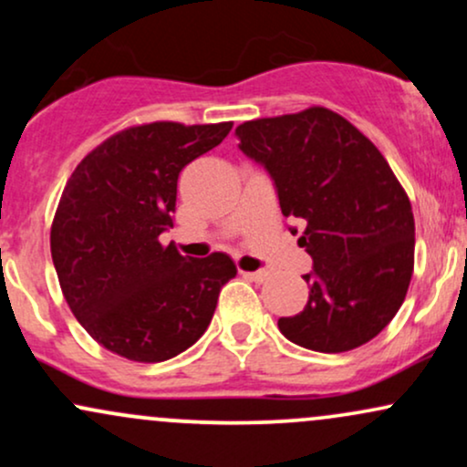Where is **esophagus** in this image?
I'll return each instance as SVG.
<instances>
[{"mask_svg": "<svg viewBox=\"0 0 467 467\" xmlns=\"http://www.w3.org/2000/svg\"><path fill=\"white\" fill-rule=\"evenodd\" d=\"M248 281H254V283H264L267 278V272L265 270H259V272H241Z\"/></svg>", "mask_w": 467, "mask_h": 467, "instance_id": "esophagus-1", "label": "esophagus"}]
</instances>
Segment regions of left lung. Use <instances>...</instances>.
I'll return each mask as SVG.
<instances>
[{
  "label": "left lung",
  "mask_w": 467,
  "mask_h": 467,
  "mask_svg": "<svg viewBox=\"0 0 467 467\" xmlns=\"http://www.w3.org/2000/svg\"><path fill=\"white\" fill-rule=\"evenodd\" d=\"M234 136L275 182L283 215L303 223L298 245L314 261L309 301L278 318L281 334L320 353L373 340L404 303L415 261L410 202L384 155L325 107L244 122Z\"/></svg>",
  "instance_id": "left-lung-1"
}]
</instances>
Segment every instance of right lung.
Listing matches in <instances>:
<instances>
[{"label": "right lung", "mask_w": 467, "mask_h": 467, "mask_svg": "<svg viewBox=\"0 0 467 467\" xmlns=\"http://www.w3.org/2000/svg\"><path fill=\"white\" fill-rule=\"evenodd\" d=\"M233 122H151L107 138L67 180L50 233L63 296L83 329L133 362H164L200 340L233 259L182 256L160 244L173 226L178 178Z\"/></svg>", "instance_id": "1"}]
</instances>
